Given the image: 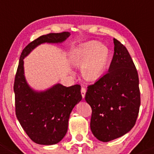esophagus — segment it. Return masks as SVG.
I'll list each match as a JSON object with an SVG mask.
<instances>
[{
	"instance_id": "34e87169",
	"label": "esophagus",
	"mask_w": 154,
	"mask_h": 154,
	"mask_svg": "<svg viewBox=\"0 0 154 154\" xmlns=\"http://www.w3.org/2000/svg\"><path fill=\"white\" fill-rule=\"evenodd\" d=\"M85 94H86V89L84 87H82L81 88V95H82V97L83 99L85 97Z\"/></svg>"
}]
</instances>
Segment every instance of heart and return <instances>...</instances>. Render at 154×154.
<instances>
[{
  "label": "heart",
  "instance_id": "heart-1",
  "mask_svg": "<svg viewBox=\"0 0 154 154\" xmlns=\"http://www.w3.org/2000/svg\"><path fill=\"white\" fill-rule=\"evenodd\" d=\"M109 50L97 42L82 45L73 57L77 66H81L82 76L88 80H96L105 72L109 61Z\"/></svg>",
  "mask_w": 154,
  "mask_h": 154
}]
</instances>
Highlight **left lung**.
<instances>
[{"label": "left lung", "mask_w": 154, "mask_h": 154, "mask_svg": "<svg viewBox=\"0 0 154 154\" xmlns=\"http://www.w3.org/2000/svg\"><path fill=\"white\" fill-rule=\"evenodd\" d=\"M114 54L108 73L88 86L85 100L92 108L90 128L99 140L120 137L134 126L140 105L137 69L127 48L113 38Z\"/></svg>", "instance_id": "obj_1"}]
</instances>
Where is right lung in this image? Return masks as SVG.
<instances>
[{
	"instance_id": "add662e5",
	"label": "right lung",
	"mask_w": 154,
	"mask_h": 154,
	"mask_svg": "<svg viewBox=\"0 0 154 154\" xmlns=\"http://www.w3.org/2000/svg\"><path fill=\"white\" fill-rule=\"evenodd\" d=\"M70 35L63 32L42 35L26 45L20 57L14 85L16 116L27 135L38 144H55L65 136L70 112L82 100L81 87L57 84L44 91H35L25 78L23 59L39 45L61 43Z\"/></svg>"
}]
</instances>
